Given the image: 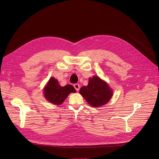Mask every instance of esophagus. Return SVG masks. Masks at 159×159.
<instances>
[{"label": "esophagus", "instance_id": "esophagus-1", "mask_svg": "<svg viewBox=\"0 0 159 159\" xmlns=\"http://www.w3.org/2000/svg\"><path fill=\"white\" fill-rule=\"evenodd\" d=\"M74 87H75V90H77V91H79V89H80V85H79V84H75L74 85Z\"/></svg>", "mask_w": 159, "mask_h": 159}]
</instances>
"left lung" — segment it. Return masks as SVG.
<instances>
[{
  "instance_id": "8db88e82",
  "label": "left lung",
  "mask_w": 159,
  "mask_h": 159,
  "mask_svg": "<svg viewBox=\"0 0 159 159\" xmlns=\"http://www.w3.org/2000/svg\"><path fill=\"white\" fill-rule=\"evenodd\" d=\"M80 94L85 101L94 107L106 104L112 96V90L105 81L98 76L89 78L87 86H82Z\"/></svg>"
}]
</instances>
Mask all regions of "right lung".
Segmentation results:
<instances>
[{"label": "right lung", "instance_id": "add662e5", "mask_svg": "<svg viewBox=\"0 0 159 159\" xmlns=\"http://www.w3.org/2000/svg\"><path fill=\"white\" fill-rule=\"evenodd\" d=\"M44 96L48 101L56 105H60L70 94L76 93L75 88L71 85L61 87L57 79L52 77L43 89Z\"/></svg>", "mask_w": 159, "mask_h": 159}]
</instances>
